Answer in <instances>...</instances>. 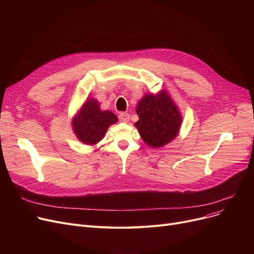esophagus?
<instances>
[{
	"label": "esophagus",
	"mask_w": 254,
	"mask_h": 254,
	"mask_svg": "<svg viewBox=\"0 0 254 254\" xmlns=\"http://www.w3.org/2000/svg\"><path fill=\"white\" fill-rule=\"evenodd\" d=\"M118 118L122 123H127L129 120V114L127 112H122V113H119Z\"/></svg>",
	"instance_id": "obj_1"
}]
</instances>
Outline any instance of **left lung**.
Segmentation results:
<instances>
[{
    "label": "left lung",
    "mask_w": 254,
    "mask_h": 254,
    "mask_svg": "<svg viewBox=\"0 0 254 254\" xmlns=\"http://www.w3.org/2000/svg\"><path fill=\"white\" fill-rule=\"evenodd\" d=\"M139 120L135 124L143 141L162 147L174 139L181 126V115L166 90L146 95L137 106Z\"/></svg>",
    "instance_id": "left-lung-1"
}]
</instances>
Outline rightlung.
<instances>
[{"instance_id":"right-lung-1","label":"right lung","mask_w":254,"mask_h":254,"mask_svg":"<svg viewBox=\"0 0 254 254\" xmlns=\"http://www.w3.org/2000/svg\"><path fill=\"white\" fill-rule=\"evenodd\" d=\"M117 122L110 111H102L98 101L87 100L73 119V128L78 139L84 144H96L105 136L109 126Z\"/></svg>"}]
</instances>
